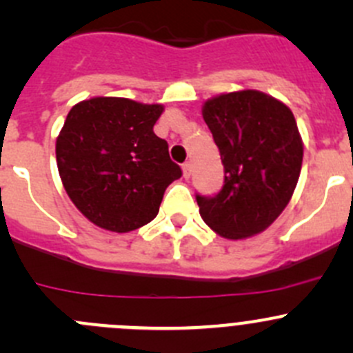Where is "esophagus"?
I'll return each instance as SVG.
<instances>
[{"label": "esophagus", "instance_id": "34e87169", "mask_svg": "<svg viewBox=\"0 0 353 353\" xmlns=\"http://www.w3.org/2000/svg\"><path fill=\"white\" fill-rule=\"evenodd\" d=\"M183 174H184V177H186V179L191 176V163L190 162L183 163Z\"/></svg>", "mask_w": 353, "mask_h": 353}]
</instances>
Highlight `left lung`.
<instances>
[{"label":"left lung","mask_w":353,"mask_h":353,"mask_svg":"<svg viewBox=\"0 0 353 353\" xmlns=\"http://www.w3.org/2000/svg\"><path fill=\"white\" fill-rule=\"evenodd\" d=\"M225 179L215 196L196 194L199 215L225 239L263 232L290 201L302 167V140L292 110L258 90L213 97L203 105Z\"/></svg>","instance_id":"obj_1"}]
</instances>
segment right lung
Listing matches in <instances>:
<instances>
[{
    "label": "right lung",
    "instance_id": "add662e5",
    "mask_svg": "<svg viewBox=\"0 0 353 353\" xmlns=\"http://www.w3.org/2000/svg\"><path fill=\"white\" fill-rule=\"evenodd\" d=\"M160 104L94 97L73 105L56 140L68 196L95 225L130 232L152 222L183 170L154 133Z\"/></svg>",
    "mask_w": 353,
    "mask_h": 353
}]
</instances>
